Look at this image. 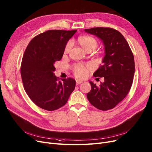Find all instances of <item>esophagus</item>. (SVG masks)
<instances>
[{
    "mask_svg": "<svg viewBox=\"0 0 152 152\" xmlns=\"http://www.w3.org/2000/svg\"><path fill=\"white\" fill-rule=\"evenodd\" d=\"M82 82H83V81H82V80H76V83H77V85L80 84V83H82Z\"/></svg>",
    "mask_w": 152,
    "mask_h": 152,
    "instance_id": "obj_1",
    "label": "esophagus"
}]
</instances>
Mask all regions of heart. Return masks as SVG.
<instances>
[{
	"mask_svg": "<svg viewBox=\"0 0 152 152\" xmlns=\"http://www.w3.org/2000/svg\"><path fill=\"white\" fill-rule=\"evenodd\" d=\"M81 46L86 51L88 50H94L97 47L98 42L97 40L92 36H80L78 39ZM73 45V42L70 40L67 42L65 47L64 52L67 53L70 52ZM73 72L78 78H84L87 75V66L82 64H77L73 66Z\"/></svg>",
	"mask_w": 152,
	"mask_h": 152,
	"instance_id": "obj_1",
	"label": "heart"
}]
</instances>
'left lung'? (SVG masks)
<instances>
[{
	"mask_svg": "<svg viewBox=\"0 0 152 152\" xmlns=\"http://www.w3.org/2000/svg\"><path fill=\"white\" fill-rule=\"evenodd\" d=\"M85 31L100 38L105 46V55L94 74L104 77L100 87L90 82L87 95L90 103L100 110L113 108L129 94L135 74V61L128 42L118 30L110 27H94Z\"/></svg>",
	"mask_w": 152,
	"mask_h": 152,
	"instance_id": "1",
	"label": "left lung"
}]
</instances>
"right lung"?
<instances>
[{
  "label": "right lung",
  "instance_id": "add662e5",
  "mask_svg": "<svg viewBox=\"0 0 152 152\" xmlns=\"http://www.w3.org/2000/svg\"><path fill=\"white\" fill-rule=\"evenodd\" d=\"M76 32L47 30L34 37L23 53L20 66L23 88L30 100L45 110L65 105L75 89L74 78L60 81L53 72L54 64L61 60L66 43Z\"/></svg>",
  "mask_w": 152,
  "mask_h": 152
}]
</instances>
